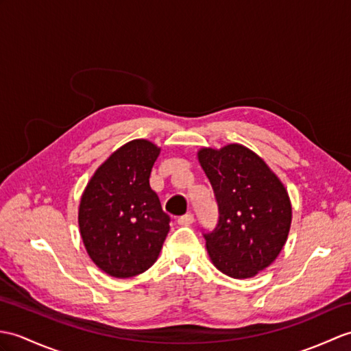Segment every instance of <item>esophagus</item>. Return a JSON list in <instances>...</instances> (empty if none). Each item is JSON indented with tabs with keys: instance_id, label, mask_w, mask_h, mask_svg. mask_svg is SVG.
<instances>
[{
	"instance_id": "esophagus-1",
	"label": "esophagus",
	"mask_w": 351,
	"mask_h": 351,
	"mask_svg": "<svg viewBox=\"0 0 351 351\" xmlns=\"http://www.w3.org/2000/svg\"><path fill=\"white\" fill-rule=\"evenodd\" d=\"M193 223H194V215L193 214H185V215L178 218V224L179 226H190Z\"/></svg>"
}]
</instances>
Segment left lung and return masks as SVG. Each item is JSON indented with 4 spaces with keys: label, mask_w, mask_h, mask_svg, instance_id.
Segmentation results:
<instances>
[{
    "label": "left lung",
    "mask_w": 351,
    "mask_h": 351,
    "mask_svg": "<svg viewBox=\"0 0 351 351\" xmlns=\"http://www.w3.org/2000/svg\"><path fill=\"white\" fill-rule=\"evenodd\" d=\"M197 158L218 205V223L203 233L214 266L251 278L278 257L291 224L286 186L256 152L239 143L202 148Z\"/></svg>",
    "instance_id": "left-lung-1"
}]
</instances>
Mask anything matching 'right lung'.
<instances>
[{"instance_id":"obj_1","label":"right lung","mask_w":351,"mask_h":351,"mask_svg":"<svg viewBox=\"0 0 351 351\" xmlns=\"http://www.w3.org/2000/svg\"><path fill=\"white\" fill-rule=\"evenodd\" d=\"M160 148L145 138L122 145L89 179L79 205L88 256L115 278L136 276L156 263L169 233L149 176Z\"/></svg>"}]
</instances>
